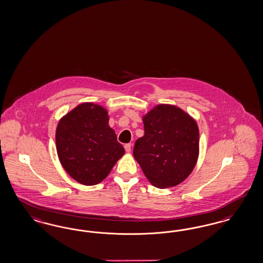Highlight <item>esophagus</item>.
Listing matches in <instances>:
<instances>
[{
  "instance_id": "1",
  "label": "esophagus",
  "mask_w": 263,
  "mask_h": 263,
  "mask_svg": "<svg viewBox=\"0 0 263 263\" xmlns=\"http://www.w3.org/2000/svg\"><path fill=\"white\" fill-rule=\"evenodd\" d=\"M131 144H126V145H124V148H125V152L126 153H130L131 152Z\"/></svg>"
}]
</instances>
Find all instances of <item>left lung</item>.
<instances>
[{"mask_svg": "<svg viewBox=\"0 0 263 263\" xmlns=\"http://www.w3.org/2000/svg\"><path fill=\"white\" fill-rule=\"evenodd\" d=\"M145 135L138 139L134 157L154 186L167 189L184 181L199 153V131L186 112L158 105L144 118Z\"/></svg>", "mask_w": 263, "mask_h": 263, "instance_id": "left-lung-1", "label": "left lung"}]
</instances>
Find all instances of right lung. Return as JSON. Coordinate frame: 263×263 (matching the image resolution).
Returning <instances> with one entry per match:
<instances>
[{
    "label": "right lung",
    "instance_id": "1",
    "mask_svg": "<svg viewBox=\"0 0 263 263\" xmlns=\"http://www.w3.org/2000/svg\"><path fill=\"white\" fill-rule=\"evenodd\" d=\"M56 148L66 172L85 185L103 181L125 153L109 126L107 110L91 103L79 105L61 118Z\"/></svg>",
    "mask_w": 263,
    "mask_h": 263
}]
</instances>
